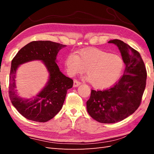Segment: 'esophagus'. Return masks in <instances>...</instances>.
<instances>
[{"label":"esophagus","mask_w":154,"mask_h":154,"mask_svg":"<svg viewBox=\"0 0 154 154\" xmlns=\"http://www.w3.org/2000/svg\"><path fill=\"white\" fill-rule=\"evenodd\" d=\"M81 84V83L79 81H78L77 79H75L73 81V87H78L79 85H80Z\"/></svg>","instance_id":"34e87169"}]
</instances>
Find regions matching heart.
<instances>
[{
	"instance_id": "heart-1",
	"label": "heart",
	"mask_w": 154,
	"mask_h": 154,
	"mask_svg": "<svg viewBox=\"0 0 154 154\" xmlns=\"http://www.w3.org/2000/svg\"><path fill=\"white\" fill-rule=\"evenodd\" d=\"M68 73L73 75L87 70V77L97 89H104L115 83L124 69L122 59L97 48L72 52L65 61Z\"/></svg>"
}]
</instances>
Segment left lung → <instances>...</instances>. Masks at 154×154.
<instances>
[{
    "label": "left lung",
    "mask_w": 154,
    "mask_h": 154,
    "mask_svg": "<svg viewBox=\"0 0 154 154\" xmlns=\"http://www.w3.org/2000/svg\"><path fill=\"white\" fill-rule=\"evenodd\" d=\"M108 43L116 45L126 65L124 75L105 90H91L87 101V112L100 123H115L125 119L138 109L146 85L147 71L140 53L120 40Z\"/></svg>",
    "instance_id": "left-lung-1"
}]
</instances>
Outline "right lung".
Returning a JSON list of instances; mask_svg holds the SVG:
<instances>
[{
    "label": "right lung",
    "mask_w": 154,
    "mask_h": 154,
    "mask_svg": "<svg viewBox=\"0 0 154 154\" xmlns=\"http://www.w3.org/2000/svg\"><path fill=\"white\" fill-rule=\"evenodd\" d=\"M66 45L51 41H33L21 48L12 59L10 72V99L20 114L30 120L45 122L61 109L68 89L73 81L60 71L56 63L59 51ZM32 60L43 61L50 73V79L43 90L32 100H24L16 93L15 76L20 64Z\"/></svg>",
    "instance_id": "right-lung-1"
}]
</instances>
